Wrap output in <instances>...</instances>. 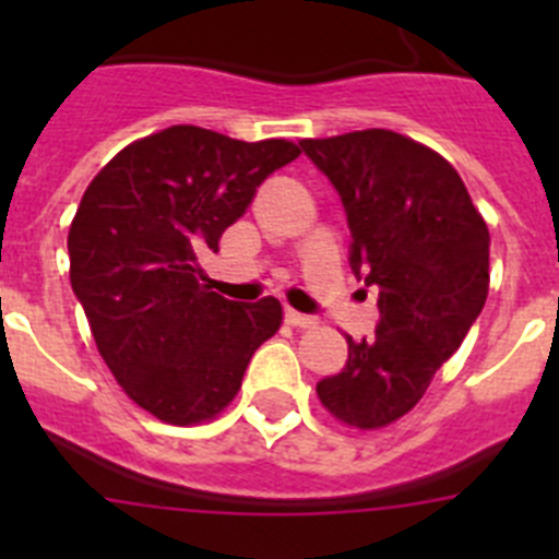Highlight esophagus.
<instances>
[{"instance_id": "34e87169", "label": "esophagus", "mask_w": 559, "mask_h": 559, "mask_svg": "<svg viewBox=\"0 0 559 559\" xmlns=\"http://www.w3.org/2000/svg\"><path fill=\"white\" fill-rule=\"evenodd\" d=\"M285 319H288V322L294 324V328H313V324H316V319H313V316H308V313H299V310H294V308H288V310H285Z\"/></svg>"}]
</instances>
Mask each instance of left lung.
I'll return each instance as SVG.
<instances>
[{"label": "left lung", "instance_id": "1", "mask_svg": "<svg viewBox=\"0 0 559 559\" xmlns=\"http://www.w3.org/2000/svg\"><path fill=\"white\" fill-rule=\"evenodd\" d=\"M347 212L349 269L378 288L374 335L347 338V364L316 383L333 417L383 428L412 412L459 349L490 288V231L439 153L386 131L302 140Z\"/></svg>", "mask_w": 559, "mask_h": 559}]
</instances>
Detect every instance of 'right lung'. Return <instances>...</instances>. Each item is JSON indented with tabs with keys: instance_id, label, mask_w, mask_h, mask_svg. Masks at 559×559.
<instances>
[{
	"instance_id": "1",
	"label": "right lung",
	"mask_w": 559,
	"mask_h": 559,
	"mask_svg": "<svg viewBox=\"0 0 559 559\" xmlns=\"http://www.w3.org/2000/svg\"><path fill=\"white\" fill-rule=\"evenodd\" d=\"M296 156L285 140L173 126L117 153L83 192L67 240L72 290L117 383L162 423L192 426L229 406L280 330L274 296L224 299L201 283L199 260Z\"/></svg>"
}]
</instances>
